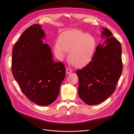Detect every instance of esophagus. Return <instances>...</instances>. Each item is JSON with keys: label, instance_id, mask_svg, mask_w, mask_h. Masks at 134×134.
Instances as JSON below:
<instances>
[{"label": "esophagus", "instance_id": "34e87169", "mask_svg": "<svg viewBox=\"0 0 134 134\" xmlns=\"http://www.w3.org/2000/svg\"><path fill=\"white\" fill-rule=\"evenodd\" d=\"M71 72H72V70L70 69V68H66V72L67 74H69L71 73Z\"/></svg>", "mask_w": 134, "mask_h": 134}]
</instances>
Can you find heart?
I'll return each instance as SVG.
<instances>
[{"label": "heart", "instance_id": "b5f03b06", "mask_svg": "<svg viewBox=\"0 0 134 134\" xmlns=\"http://www.w3.org/2000/svg\"><path fill=\"white\" fill-rule=\"evenodd\" d=\"M96 47L95 38L79 31L64 34L54 46L55 55L62 60L69 51V59L75 66H81L90 62Z\"/></svg>", "mask_w": 134, "mask_h": 134}]
</instances>
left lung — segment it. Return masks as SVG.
Wrapping results in <instances>:
<instances>
[{
    "label": "left lung",
    "instance_id": "1",
    "mask_svg": "<svg viewBox=\"0 0 134 134\" xmlns=\"http://www.w3.org/2000/svg\"><path fill=\"white\" fill-rule=\"evenodd\" d=\"M105 42L99 44L92 60L76 72L78 76V94L88 105L99 104L112 95L122 71L120 42L104 28Z\"/></svg>",
    "mask_w": 134,
    "mask_h": 134
}]
</instances>
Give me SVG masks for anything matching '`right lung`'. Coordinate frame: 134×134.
I'll list each match as a JSON object with an SVG mask.
<instances>
[{
    "instance_id": "obj_1",
    "label": "right lung",
    "mask_w": 134,
    "mask_h": 134,
    "mask_svg": "<svg viewBox=\"0 0 134 134\" xmlns=\"http://www.w3.org/2000/svg\"><path fill=\"white\" fill-rule=\"evenodd\" d=\"M45 34L35 24L23 32L12 51V71L21 91L40 106H47L57 98L66 69L55 63L51 50L42 40Z\"/></svg>"
}]
</instances>
